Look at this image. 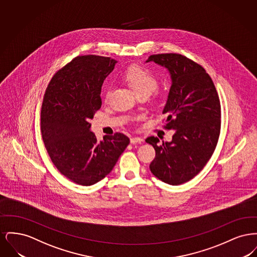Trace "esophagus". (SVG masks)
<instances>
[{
    "label": "esophagus",
    "mask_w": 257,
    "mask_h": 257,
    "mask_svg": "<svg viewBox=\"0 0 257 257\" xmlns=\"http://www.w3.org/2000/svg\"><path fill=\"white\" fill-rule=\"evenodd\" d=\"M144 140L142 139V138H140V137H133V138H131L130 139V142H131V144H141L142 142H143Z\"/></svg>",
    "instance_id": "1"
}]
</instances>
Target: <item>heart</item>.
<instances>
[{
    "mask_svg": "<svg viewBox=\"0 0 257 257\" xmlns=\"http://www.w3.org/2000/svg\"><path fill=\"white\" fill-rule=\"evenodd\" d=\"M122 79L129 84L138 94L147 93L151 94L158 87V80L155 75L149 71L147 68H145L140 65H132L129 66L122 75ZM111 93V87L107 86L104 89V99L108 101ZM137 116L135 119H139Z\"/></svg>",
    "mask_w": 257,
    "mask_h": 257,
    "instance_id": "1",
    "label": "heart"
}]
</instances>
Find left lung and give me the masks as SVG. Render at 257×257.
Returning <instances> with one entry per match:
<instances>
[{
	"instance_id": "left-lung-1",
	"label": "left lung",
	"mask_w": 257,
	"mask_h": 257,
	"mask_svg": "<svg viewBox=\"0 0 257 257\" xmlns=\"http://www.w3.org/2000/svg\"><path fill=\"white\" fill-rule=\"evenodd\" d=\"M147 61L171 73L164 128L175 130L171 143L159 145L157 137L146 140L156 152L149 169L163 182L180 185L197 175L215 151L220 133V98L205 69L183 55H151Z\"/></svg>"
}]
</instances>
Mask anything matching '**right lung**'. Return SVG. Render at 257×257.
Masks as SVG:
<instances>
[{
	"instance_id": "1",
	"label": "right lung",
	"mask_w": 257,
	"mask_h": 257,
	"mask_svg": "<svg viewBox=\"0 0 257 257\" xmlns=\"http://www.w3.org/2000/svg\"><path fill=\"white\" fill-rule=\"evenodd\" d=\"M116 61L110 58L78 56L53 76L44 93L41 135L51 161L74 183L90 186L115 166L130 140L115 133L102 142L90 132L101 108V87Z\"/></svg>"
}]
</instances>
